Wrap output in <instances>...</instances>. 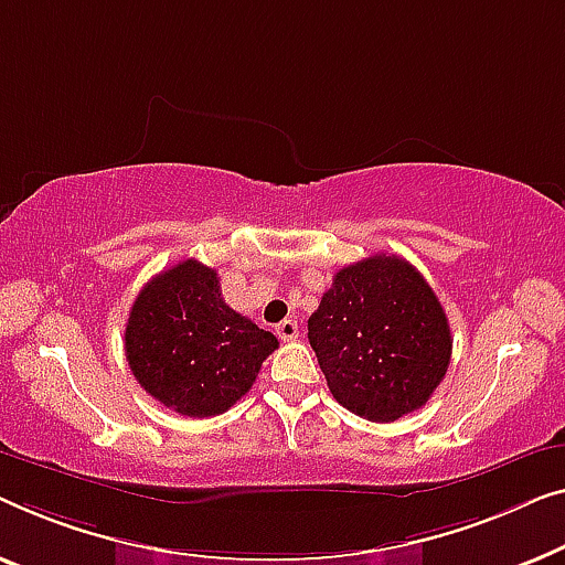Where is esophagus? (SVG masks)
<instances>
[{
  "label": "esophagus",
  "instance_id": "1",
  "mask_svg": "<svg viewBox=\"0 0 565 565\" xmlns=\"http://www.w3.org/2000/svg\"><path fill=\"white\" fill-rule=\"evenodd\" d=\"M276 335H279L281 340H297L299 324L294 320H284V322L276 324Z\"/></svg>",
  "mask_w": 565,
  "mask_h": 565
}]
</instances>
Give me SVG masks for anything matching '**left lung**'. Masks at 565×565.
I'll list each match as a JSON object with an SVG mask.
<instances>
[{
  "mask_svg": "<svg viewBox=\"0 0 565 565\" xmlns=\"http://www.w3.org/2000/svg\"><path fill=\"white\" fill-rule=\"evenodd\" d=\"M307 330L332 396L373 423L425 407L450 363L438 297L415 266L386 253L340 268Z\"/></svg>",
  "mask_w": 565,
  "mask_h": 565,
  "instance_id": "left-lung-1",
  "label": "left lung"
}]
</instances>
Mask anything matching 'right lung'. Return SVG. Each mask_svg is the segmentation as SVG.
I'll list each match as a JSON object with an SVG mask.
<instances>
[{
	"instance_id": "add662e5",
	"label": "right lung",
	"mask_w": 565,
	"mask_h": 565,
	"mask_svg": "<svg viewBox=\"0 0 565 565\" xmlns=\"http://www.w3.org/2000/svg\"><path fill=\"white\" fill-rule=\"evenodd\" d=\"M279 348L222 299L217 271L186 258L142 286L125 324V355L146 392L184 417L227 412Z\"/></svg>"
}]
</instances>
